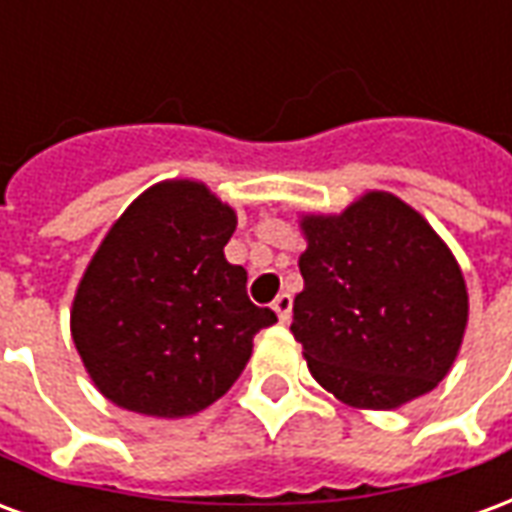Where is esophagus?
Listing matches in <instances>:
<instances>
[{
  "label": "esophagus",
  "instance_id": "1",
  "mask_svg": "<svg viewBox=\"0 0 512 512\" xmlns=\"http://www.w3.org/2000/svg\"><path fill=\"white\" fill-rule=\"evenodd\" d=\"M274 312H277L279 321L288 323L290 312H293V296H290V293H279L277 299H274Z\"/></svg>",
  "mask_w": 512,
  "mask_h": 512
}]
</instances>
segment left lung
Segmentation results:
<instances>
[{
    "instance_id": "1",
    "label": "left lung",
    "mask_w": 512,
    "mask_h": 512,
    "mask_svg": "<svg viewBox=\"0 0 512 512\" xmlns=\"http://www.w3.org/2000/svg\"><path fill=\"white\" fill-rule=\"evenodd\" d=\"M304 290L290 332L312 378L345 406L386 411L450 373L469 296L461 266L411 205L367 191L340 216H304Z\"/></svg>"
}]
</instances>
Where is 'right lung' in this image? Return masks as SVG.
Masks as SVG:
<instances>
[{"instance_id": "right-lung-1", "label": "right lung", "mask_w": 512, "mask_h": 512, "mask_svg": "<svg viewBox=\"0 0 512 512\" xmlns=\"http://www.w3.org/2000/svg\"><path fill=\"white\" fill-rule=\"evenodd\" d=\"M235 211L205 183L139 194L98 246L71 310L87 373L115 406L189 417L235 384L260 329L277 323L224 257Z\"/></svg>"}]
</instances>
